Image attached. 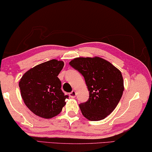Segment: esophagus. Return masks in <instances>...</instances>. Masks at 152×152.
Instances as JSON below:
<instances>
[{
    "label": "esophagus",
    "mask_w": 152,
    "mask_h": 152,
    "mask_svg": "<svg viewBox=\"0 0 152 152\" xmlns=\"http://www.w3.org/2000/svg\"><path fill=\"white\" fill-rule=\"evenodd\" d=\"M69 96H70V97H71V98H75V97L76 96V91H72L69 94Z\"/></svg>",
    "instance_id": "obj_1"
}]
</instances>
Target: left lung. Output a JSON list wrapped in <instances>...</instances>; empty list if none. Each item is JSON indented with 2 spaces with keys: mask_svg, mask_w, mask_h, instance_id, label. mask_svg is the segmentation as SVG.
<instances>
[{
  "mask_svg": "<svg viewBox=\"0 0 152 152\" xmlns=\"http://www.w3.org/2000/svg\"><path fill=\"white\" fill-rule=\"evenodd\" d=\"M69 64L83 76L89 92L88 100L79 104L82 114L91 121L107 117L123 95L121 72L110 62L97 56L74 58Z\"/></svg>",
  "mask_w": 152,
  "mask_h": 152,
  "instance_id": "obj_1",
  "label": "left lung"
}]
</instances>
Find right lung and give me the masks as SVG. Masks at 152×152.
<instances>
[{
    "instance_id": "1",
    "label": "right lung",
    "mask_w": 152,
    "mask_h": 152,
    "mask_svg": "<svg viewBox=\"0 0 152 152\" xmlns=\"http://www.w3.org/2000/svg\"><path fill=\"white\" fill-rule=\"evenodd\" d=\"M64 62L55 59L29 69L19 81L21 95L26 106L37 116L51 118L61 113L65 105L58 74Z\"/></svg>"
}]
</instances>
